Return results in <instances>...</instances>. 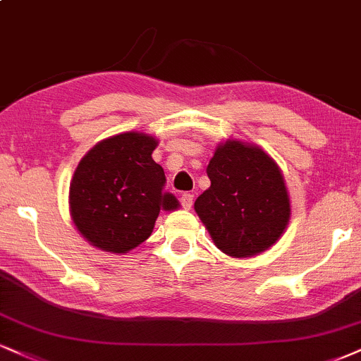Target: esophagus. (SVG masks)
I'll use <instances>...</instances> for the list:
<instances>
[{"instance_id":"1","label":"esophagus","mask_w":361,"mask_h":361,"mask_svg":"<svg viewBox=\"0 0 361 361\" xmlns=\"http://www.w3.org/2000/svg\"><path fill=\"white\" fill-rule=\"evenodd\" d=\"M193 205V195L192 193H183L181 195V207L185 208V210H190Z\"/></svg>"}]
</instances>
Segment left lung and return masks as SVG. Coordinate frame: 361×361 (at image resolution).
I'll list each match as a JSON object with an SVG mask.
<instances>
[{"label":"left lung","instance_id":"left-lung-1","mask_svg":"<svg viewBox=\"0 0 361 361\" xmlns=\"http://www.w3.org/2000/svg\"><path fill=\"white\" fill-rule=\"evenodd\" d=\"M210 188L195 202V212L212 240L233 259L271 249L288 228L290 200L274 159L257 145L227 139L207 166Z\"/></svg>","mask_w":361,"mask_h":361}]
</instances>
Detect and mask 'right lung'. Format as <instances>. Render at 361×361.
<instances>
[{"instance_id": "obj_1", "label": "right lung", "mask_w": 361, "mask_h": 361, "mask_svg": "<svg viewBox=\"0 0 361 361\" xmlns=\"http://www.w3.org/2000/svg\"><path fill=\"white\" fill-rule=\"evenodd\" d=\"M158 139L128 131L97 142L71 180L72 222L90 245L111 254H128L153 233L159 210L180 202L164 192L163 168L153 159Z\"/></svg>"}]
</instances>
